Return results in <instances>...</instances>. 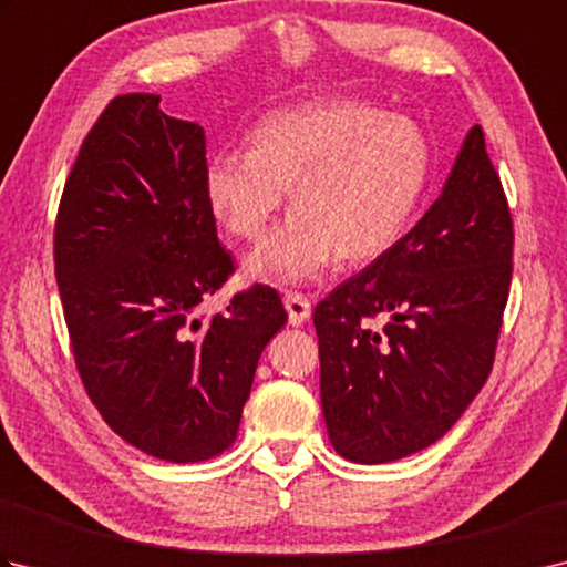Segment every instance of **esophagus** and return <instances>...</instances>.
Returning <instances> with one entry per match:
<instances>
[{"label": "esophagus", "mask_w": 567, "mask_h": 567, "mask_svg": "<svg viewBox=\"0 0 567 567\" xmlns=\"http://www.w3.org/2000/svg\"><path fill=\"white\" fill-rule=\"evenodd\" d=\"M285 309L292 327H302L311 317V302L302 292H285Z\"/></svg>", "instance_id": "obj_1"}]
</instances>
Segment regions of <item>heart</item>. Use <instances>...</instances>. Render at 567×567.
<instances>
[{
	"mask_svg": "<svg viewBox=\"0 0 567 567\" xmlns=\"http://www.w3.org/2000/svg\"><path fill=\"white\" fill-rule=\"evenodd\" d=\"M429 171V141L412 118L353 100L307 102L265 114L248 151L214 155L204 197L234 238L260 240L290 189L292 216L244 272L307 282L336 258L358 268L388 256L414 221Z\"/></svg>",
	"mask_w": 567,
	"mask_h": 567,
	"instance_id": "1",
	"label": "heart"
}]
</instances>
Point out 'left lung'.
<instances>
[{
  "label": "left lung",
  "mask_w": 567,
  "mask_h": 567,
  "mask_svg": "<svg viewBox=\"0 0 567 567\" xmlns=\"http://www.w3.org/2000/svg\"><path fill=\"white\" fill-rule=\"evenodd\" d=\"M512 252L507 195L483 128L473 126L412 231L315 309L321 409L336 453L392 463L461 419L495 363ZM380 316L385 327L375 330Z\"/></svg>",
  "instance_id": "8db88e82"
}]
</instances>
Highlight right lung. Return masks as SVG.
I'll use <instances>...</instances> for the list:
<instances>
[{
    "label": "right lung",
    "mask_w": 567,
    "mask_h": 567,
    "mask_svg": "<svg viewBox=\"0 0 567 567\" xmlns=\"http://www.w3.org/2000/svg\"><path fill=\"white\" fill-rule=\"evenodd\" d=\"M199 124L158 94L112 100L82 141L60 197L53 258L75 365L126 443L199 463L236 441L258 358L285 327L268 285L197 319L234 272L204 197Z\"/></svg>",
    "instance_id": "1"
}]
</instances>
